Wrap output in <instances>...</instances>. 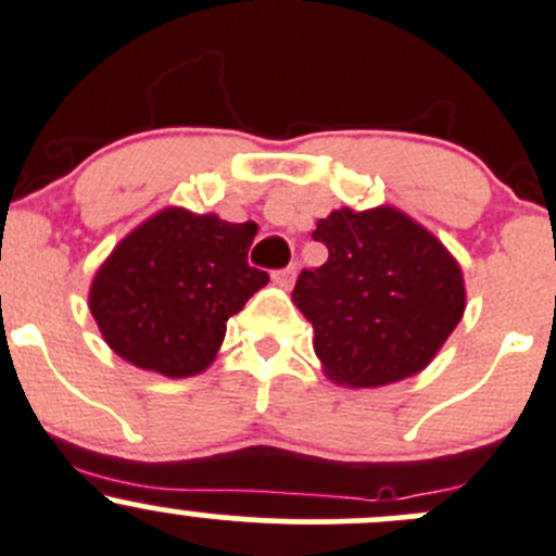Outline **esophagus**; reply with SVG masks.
<instances>
[{
	"label": "esophagus",
	"instance_id": "34e87169",
	"mask_svg": "<svg viewBox=\"0 0 556 556\" xmlns=\"http://www.w3.org/2000/svg\"><path fill=\"white\" fill-rule=\"evenodd\" d=\"M273 280H276L278 286H291L294 283V267H283V270H276L273 273Z\"/></svg>",
	"mask_w": 556,
	"mask_h": 556
}]
</instances>
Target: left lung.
I'll return each instance as SVG.
<instances>
[{
  "label": "left lung",
  "mask_w": 556,
  "mask_h": 556,
  "mask_svg": "<svg viewBox=\"0 0 556 556\" xmlns=\"http://www.w3.org/2000/svg\"><path fill=\"white\" fill-rule=\"evenodd\" d=\"M313 238L329 260L302 270L291 296L326 377L380 388L426 369L466 311L460 265L442 240L391 205L331 211Z\"/></svg>",
  "instance_id": "left-lung-1"
}]
</instances>
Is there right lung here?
<instances>
[{
    "label": "right lung",
    "instance_id": "obj_1",
    "mask_svg": "<svg viewBox=\"0 0 556 556\" xmlns=\"http://www.w3.org/2000/svg\"><path fill=\"white\" fill-rule=\"evenodd\" d=\"M256 225L163 208L114 245L90 283L106 345L139 369L192 377L222 348L227 318L270 280L249 265Z\"/></svg>",
    "mask_w": 556,
    "mask_h": 556
}]
</instances>
